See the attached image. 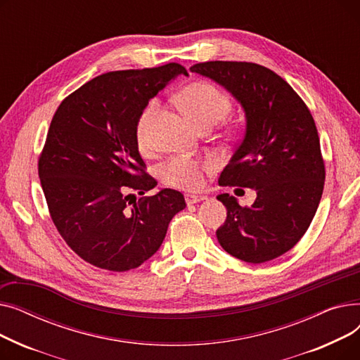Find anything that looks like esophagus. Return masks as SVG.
Segmentation results:
<instances>
[{
  "mask_svg": "<svg viewBox=\"0 0 360 360\" xmlns=\"http://www.w3.org/2000/svg\"><path fill=\"white\" fill-rule=\"evenodd\" d=\"M204 200H207L205 195H195V194H186L185 195V201H186L188 205H190V204H197V202L204 201Z\"/></svg>",
  "mask_w": 360,
  "mask_h": 360,
  "instance_id": "obj_1",
  "label": "esophagus"
}]
</instances>
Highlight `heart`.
<instances>
[{
    "mask_svg": "<svg viewBox=\"0 0 360 360\" xmlns=\"http://www.w3.org/2000/svg\"><path fill=\"white\" fill-rule=\"evenodd\" d=\"M181 109L193 120L197 128H213L229 115L232 102L228 94L212 83L195 82L181 89L176 94ZM160 105L151 101L137 121L136 136L141 150H148L153 141V127L159 115ZM212 160H197L191 158H174L162 166L160 175L167 184L182 190H197L202 185V172L212 170Z\"/></svg>",
    "mask_w": 360,
    "mask_h": 360,
    "instance_id": "1",
    "label": "heart"
}]
</instances>
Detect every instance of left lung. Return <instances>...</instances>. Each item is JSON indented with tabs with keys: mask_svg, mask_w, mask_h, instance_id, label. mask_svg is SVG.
Wrapping results in <instances>:
<instances>
[{
	"mask_svg": "<svg viewBox=\"0 0 360 360\" xmlns=\"http://www.w3.org/2000/svg\"><path fill=\"white\" fill-rule=\"evenodd\" d=\"M228 90L245 112L243 139L219 184L252 188L250 207L220 194L228 210L216 231L221 248L261 264L292 250L316 213L326 181L318 131L309 109L288 82L252 63L210 61L190 68Z\"/></svg>",
	"mask_w": 360,
	"mask_h": 360,
	"instance_id": "8db88e82",
	"label": "left lung"
}]
</instances>
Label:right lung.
I'll return each mask as SVG.
<instances>
[{
	"label": "right lung",
	"instance_id": "add662e5",
	"mask_svg": "<svg viewBox=\"0 0 360 360\" xmlns=\"http://www.w3.org/2000/svg\"><path fill=\"white\" fill-rule=\"evenodd\" d=\"M179 74V64L112 71L71 93L56 109L39 158L53 224L68 247L103 270L128 271L155 255L184 195L144 172L136 136L148 101Z\"/></svg>",
	"mask_w": 360,
	"mask_h": 360
}]
</instances>
